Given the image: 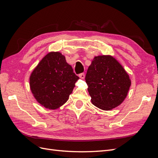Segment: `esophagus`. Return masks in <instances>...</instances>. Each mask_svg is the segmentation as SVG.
<instances>
[{
	"label": "esophagus",
	"mask_w": 158,
	"mask_h": 158,
	"mask_svg": "<svg viewBox=\"0 0 158 158\" xmlns=\"http://www.w3.org/2000/svg\"><path fill=\"white\" fill-rule=\"evenodd\" d=\"M79 77L81 79H84L85 78V74L84 73H81L79 74Z\"/></svg>",
	"instance_id": "esophagus-1"
}]
</instances>
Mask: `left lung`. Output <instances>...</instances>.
Listing matches in <instances>:
<instances>
[{"mask_svg": "<svg viewBox=\"0 0 158 158\" xmlns=\"http://www.w3.org/2000/svg\"><path fill=\"white\" fill-rule=\"evenodd\" d=\"M85 82L95 106L111 110L127 97L131 82L123 66L111 56H98L88 67Z\"/></svg>", "mask_w": 158, "mask_h": 158, "instance_id": "left-lung-1", "label": "left lung"}]
</instances>
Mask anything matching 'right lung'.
<instances>
[{
  "label": "right lung",
  "instance_id": "right-lung-1",
  "mask_svg": "<svg viewBox=\"0 0 158 158\" xmlns=\"http://www.w3.org/2000/svg\"><path fill=\"white\" fill-rule=\"evenodd\" d=\"M79 77L59 52L47 54L33 71L30 88L41 106L55 109L69 99Z\"/></svg>",
  "mask_w": 158,
  "mask_h": 158
}]
</instances>
